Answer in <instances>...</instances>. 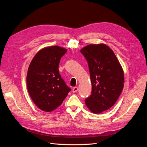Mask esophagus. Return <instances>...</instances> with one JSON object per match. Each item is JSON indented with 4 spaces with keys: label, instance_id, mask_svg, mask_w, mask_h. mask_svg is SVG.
I'll use <instances>...</instances> for the list:
<instances>
[{
    "label": "esophagus",
    "instance_id": "esophagus-1",
    "mask_svg": "<svg viewBox=\"0 0 147 147\" xmlns=\"http://www.w3.org/2000/svg\"><path fill=\"white\" fill-rule=\"evenodd\" d=\"M77 91H78V88H77V87H74V88L72 89V92H73L74 93L76 92Z\"/></svg>",
    "mask_w": 147,
    "mask_h": 147
}]
</instances>
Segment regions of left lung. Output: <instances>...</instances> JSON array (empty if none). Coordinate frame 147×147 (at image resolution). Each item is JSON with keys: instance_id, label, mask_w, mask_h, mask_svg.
Returning <instances> with one entry per match:
<instances>
[{"instance_id": "8db88e82", "label": "left lung", "mask_w": 147, "mask_h": 147, "mask_svg": "<svg viewBox=\"0 0 147 147\" xmlns=\"http://www.w3.org/2000/svg\"><path fill=\"white\" fill-rule=\"evenodd\" d=\"M90 70L92 92L85 99L91 112L100 113L115 104L122 92L124 78L122 67L113 50L105 44H91L80 50Z\"/></svg>"}]
</instances>
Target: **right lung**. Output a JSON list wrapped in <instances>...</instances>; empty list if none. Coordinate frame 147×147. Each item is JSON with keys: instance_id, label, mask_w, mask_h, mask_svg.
I'll return each mask as SVG.
<instances>
[{"instance_id": "obj_1", "label": "right lung", "mask_w": 147, "mask_h": 147, "mask_svg": "<svg viewBox=\"0 0 147 147\" xmlns=\"http://www.w3.org/2000/svg\"><path fill=\"white\" fill-rule=\"evenodd\" d=\"M67 51L58 46L44 48L29 66L26 78L28 92L34 104L44 112L56 109L71 90L58 69L60 59Z\"/></svg>"}]
</instances>
